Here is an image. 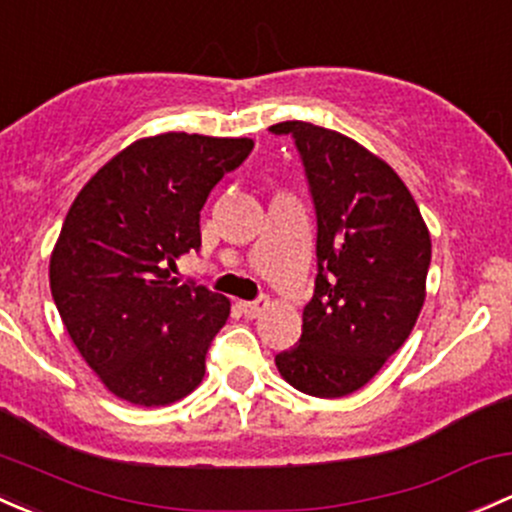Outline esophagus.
I'll return each instance as SVG.
<instances>
[{
  "mask_svg": "<svg viewBox=\"0 0 512 512\" xmlns=\"http://www.w3.org/2000/svg\"><path fill=\"white\" fill-rule=\"evenodd\" d=\"M267 306H270V299L260 297V299H255V301H242L240 309H242V314L247 316V319H257V316H260L262 311L267 309Z\"/></svg>",
  "mask_w": 512,
  "mask_h": 512,
  "instance_id": "1",
  "label": "esophagus"
}]
</instances>
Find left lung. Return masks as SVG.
I'll return each mask as SVG.
<instances>
[{"mask_svg": "<svg viewBox=\"0 0 512 512\" xmlns=\"http://www.w3.org/2000/svg\"><path fill=\"white\" fill-rule=\"evenodd\" d=\"M270 132L294 137L319 225L301 338L274 363L299 392L346 397L410 338L427 297L432 238L405 181L363 144L301 120Z\"/></svg>", "mask_w": 512, "mask_h": 512, "instance_id": "obj_1", "label": "left lung"}]
</instances>
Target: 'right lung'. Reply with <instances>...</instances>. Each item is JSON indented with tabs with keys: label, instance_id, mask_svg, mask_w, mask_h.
Masks as SVG:
<instances>
[{
	"label": "right lung",
	"instance_id": "obj_1",
	"mask_svg": "<svg viewBox=\"0 0 512 512\" xmlns=\"http://www.w3.org/2000/svg\"><path fill=\"white\" fill-rule=\"evenodd\" d=\"M255 142L164 132L115 154L75 196L48 279L68 336L120 400L164 407L201 385L230 301L179 284L201 247V208Z\"/></svg>",
	"mask_w": 512,
	"mask_h": 512
}]
</instances>
